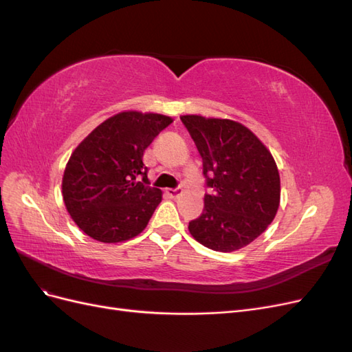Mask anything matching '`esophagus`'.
I'll list each match as a JSON object with an SVG mask.
<instances>
[{
    "instance_id": "obj_1",
    "label": "esophagus",
    "mask_w": 352,
    "mask_h": 352,
    "mask_svg": "<svg viewBox=\"0 0 352 352\" xmlns=\"http://www.w3.org/2000/svg\"><path fill=\"white\" fill-rule=\"evenodd\" d=\"M166 194L170 198H177L180 194H182V188H175V189H167Z\"/></svg>"
}]
</instances>
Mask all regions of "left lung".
Masks as SVG:
<instances>
[{
	"instance_id": "8db88e82",
	"label": "left lung",
	"mask_w": 352,
	"mask_h": 352,
	"mask_svg": "<svg viewBox=\"0 0 352 352\" xmlns=\"http://www.w3.org/2000/svg\"><path fill=\"white\" fill-rule=\"evenodd\" d=\"M202 158L212 192L189 232L204 247L232 252L267 229L280 202V176L270 151L248 127L229 119L180 116Z\"/></svg>"
}]
</instances>
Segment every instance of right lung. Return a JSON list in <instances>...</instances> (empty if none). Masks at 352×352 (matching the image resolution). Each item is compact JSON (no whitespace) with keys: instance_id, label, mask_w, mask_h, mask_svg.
Instances as JSON below:
<instances>
[{"instance_id":"1","label":"right lung","mask_w":352,"mask_h":352,"mask_svg":"<svg viewBox=\"0 0 352 352\" xmlns=\"http://www.w3.org/2000/svg\"><path fill=\"white\" fill-rule=\"evenodd\" d=\"M172 122L157 113L122 111L95 127L72 153L63 176V199L88 236L116 243L146 228L163 192L148 186L142 157ZM140 175L142 183L135 180Z\"/></svg>"}]
</instances>
